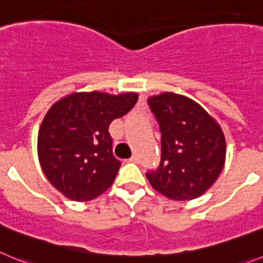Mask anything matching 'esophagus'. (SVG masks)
<instances>
[{"instance_id":"esophagus-1","label":"esophagus","mask_w":263,"mask_h":263,"mask_svg":"<svg viewBox=\"0 0 263 263\" xmlns=\"http://www.w3.org/2000/svg\"><path fill=\"white\" fill-rule=\"evenodd\" d=\"M129 161H131V163L138 164V163H139V157H138V156H132L131 159H129Z\"/></svg>"}]
</instances>
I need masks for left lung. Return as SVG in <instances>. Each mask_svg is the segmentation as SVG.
Instances as JSON below:
<instances>
[{
  "mask_svg": "<svg viewBox=\"0 0 263 263\" xmlns=\"http://www.w3.org/2000/svg\"><path fill=\"white\" fill-rule=\"evenodd\" d=\"M161 131V159L148 172L152 188L176 201L202 196L218 179L227 157L221 125L197 102L180 93L148 98Z\"/></svg>",
  "mask_w": 263,
  "mask_h": 263,
  "instance_id": "8db88e82",
  "label": "left lung"
}]
</instances>
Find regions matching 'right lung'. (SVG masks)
<instances>
[{"label":"right lung","mask_w":263,"mask_h":263,"mask_svg":"<svg viewBox=\"0 0 263 263\" xmlns=\"http://www.w3.org/2000/svg\"><path fill=\"white\" fill-rule=\"evenodd\" d=\"M138 98V92H71L50 107L36 151L46 179L65 197L90 201L112 185L122 163L112 155L108 127Z\"/></svg>","instance_id":"obj_1"}]
</instances>
